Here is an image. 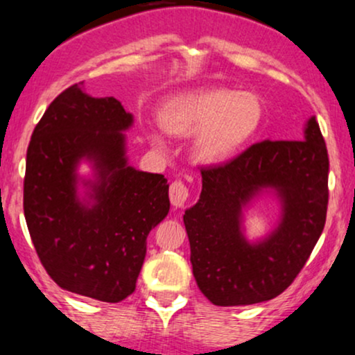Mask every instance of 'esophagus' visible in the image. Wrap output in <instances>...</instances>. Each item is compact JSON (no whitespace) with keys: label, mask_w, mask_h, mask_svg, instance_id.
Returning a JSON list of instances; mask_svg holds the SVG:
<instances>
[{"label":"esophagus","mask_w":355,"mask_h":355,"mask_svg":"<svg viewBox=\"0 0 355 355\" xmlns=\"http://www.w3.org/2000/svg\"><path fill=\"white\" fill-rule=\"evenodd\" d=\"M190 190L185 183L180 180H175L170 185V202L173 207H183V203L189 200Z\"/></svg>","instance_id":"esophagus-1"}]
</instances>
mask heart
Segmentation results:
<instances>
[{
	"mask_svg": "<svg viewBox=\"0 0 355 355\" xmlns=\"http://www.w3.org/2000/svg\"><path fill=\"white\" fill-rule=\"evenodd\" d=\"M263 108L250 92L225 88L190 89L170 96L160 107L162 126L180 137L193 135L191 153L207 165L223 164L255 135L262 123ZM155 148H165L162 132L150 130Z\"/></svg>",
	"mask_w": 355,
	"mask_h": 355,
	"instance_id": "1",
	"label": "heart"
}]
</instances>
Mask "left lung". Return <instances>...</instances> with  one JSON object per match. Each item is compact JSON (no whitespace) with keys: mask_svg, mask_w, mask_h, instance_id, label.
<instances>
[{"mask_svg":"<svg viewBox=\"0 0 355 355\" xmlns=\"http://www.w3.org/2000/svg\"><path fill=\"white\" fill-rule=\"evenodd\" d=\"M329 155L315 116L304 140H263L234 160L202 168V193L183 215L198 288L220 307L266 302L288 287L311 257L325 225ZM274 189L283 203L279 225L248 243L241 211Z\"/></svg>","mask_w":355,"mask_h":355,"instance_id":"8db88e82","label":"left lung"}]
</instances>
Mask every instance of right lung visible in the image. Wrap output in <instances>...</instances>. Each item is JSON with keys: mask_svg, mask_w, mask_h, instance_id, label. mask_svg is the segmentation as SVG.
Masks as SVG:
<instances>
[{"mask_svg": "<svg viewBox=\"0 0 355 355\" xmlns=\"http://www.w3.org/2000/svg\"><path fill=\"white\" fill-rule=\"evenodd\" d=\"M133 115L113 96L93 98L83 83L51 101L26 152L23 209L44 270L64 291L101 302L133 294L150 230L170 210L160 173L128 165L125 130ZM96 170L78 197L79 162Z\"/></svg>", "mask_w": 355, "mask_h": 355, "instance_id": "1", "label": "right lung"}]
</instances>
